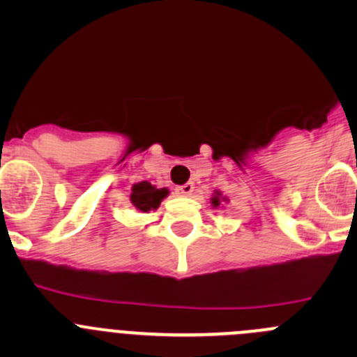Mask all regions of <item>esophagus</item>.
<instances>
[{
    "instance_id": "1",
    "label": "esophagus",
    "mask_w": 357,
    "mask_h": 357,
    "mask_svg": "<svg viewBox=\"0 0 357 357\" xmlns=\"http://www.w3.org/2000/svg\"><path fill=\"white\" fill-rule=\"evenodd\" d=\"M192 192H193V183H186V185H181L176 188V195L179 197H188L192 195Z\"/></svg>"
}]
</instances>
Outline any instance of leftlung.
Here are the masks:
<instances>
[{
    "label": "left lung",
    "instance_id": "1",
    "mask_svg": "<svg viewBox=\"0 0 357 357\" xmlns=\"http://www.w3.org/2000/svg\"><path fill=\"white\" fill-rule=\"evenodd\" d=\"M225 200V202H228V199H226V197H222V193L221 192H215L214 195H212V199H211V204H212V207L214 208H218L219 205H221V202Z\"/></svg>",
    "mask_w": 357,
    "mask_h": 357
}]
</instances>
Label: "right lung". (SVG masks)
Returning <instances> with one entry per match:
<instances>
[{
  "label": "right lung",
  "instance_id": "right-lung-1",
  "mask_svg": "<svg viewBox=\"0 0 357 357\" xmlns=\"http://www.w3.org/2000/svg\"><path fill=\"white\" fill-rule=\"evenodd\" d=\"M169 195L167 188H157L149 181H139L131 188V204L136 211L150 212L155 211L160 202Z\"/></svg>",
  "mask_w": 357,
  "mask_h": 357
}]
</instances>
